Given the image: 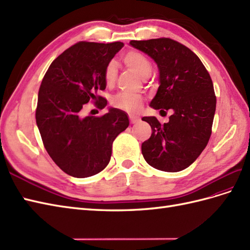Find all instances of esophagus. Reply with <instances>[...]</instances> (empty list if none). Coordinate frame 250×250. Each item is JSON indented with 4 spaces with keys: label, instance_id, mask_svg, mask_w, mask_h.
Segmentation results:
<instances>
[{
    "label": "esophagus",
    "instance_id": "1",
    "mask_svg": "<svg viewBox=\"0 0 250 250\" xmlns=\"http://www.w3.org/2000/svg\"><path fill=\"white\" fill-rule=\"evenodd\" d=\"M139 120H140V118L138 116H136V115H130L131 124H136V123H138Z\"/></svg>",
    "mask_w": 250,
    "mask_h": 250
}]
</instances>
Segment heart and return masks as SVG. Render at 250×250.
Returning a JSON list of instances; mask_svg holds the SVG:
<instances>
[{"mask_svg":"<svg viewBox=\"0 0 250 250\" xmlns=\"http://www.w3.org/2000/svg\"><path fill=\"white\" fill-rule=\"evenodd\" d=\"M126 67L135 72L140 78L146 79L152 73V65L146 56L137 52L126 53L123 58ZM118 70L115 62H108L104 68V82L107 86H113L117 80ZM113 106L129 113L137 112L143 104V97L138 94L119 93L112 99Z\"/></svg>","mask_w":250,"mask_h":250,"instance_id":"heart-1","label":"heart"}]
</instances>
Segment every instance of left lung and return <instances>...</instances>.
<instances>
[{
  "label": "left lung",
  "instance_id": "8db88e82",
  "mask_svg": "<svg viewBox=\"0 0 250 250\" xmlns=\"http://www.w3.org/2000/svg\"><path fill=\"white\" fill-rule=\"evenodd\" d=\"M130 45L150 56L159 72V86L150 106L171 111L167 124L143 117L152 129L142 145L151 167L178 172L188 168L206 148L211 135L216 98L213 83L200 58L169 38L130 41Z\"/></svg>",
  "mask_w": 250,
  "mask_h": 250
}]
</instances>
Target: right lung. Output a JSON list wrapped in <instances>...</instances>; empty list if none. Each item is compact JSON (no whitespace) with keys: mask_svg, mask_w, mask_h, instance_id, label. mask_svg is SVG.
<instances>
[{"mask_svg":"<svg viewBox=\"0 0 250 250\" xmlns=\"http://www.w3.org/2000/svg\"><path fill=\"white\" fill-rule=\"evenodd\" d=\"M123 42L81 41L50 64L38 95L36 121L44 146L66 174L84 178L110 163L114 139L129 126L125 112L110 107L104 116H82L89 100L99 108L107 101L97 92L106 87L104 68Z\"/></svg>","mask_w":250,"mask_h":250,"instance_id":"obj_1","label":"right lung"}]
</instances>
